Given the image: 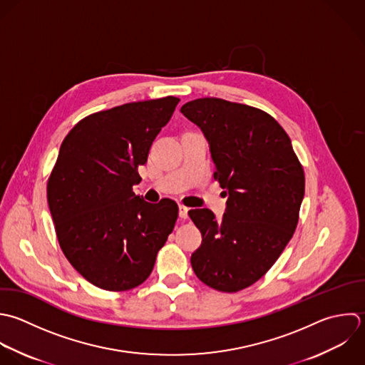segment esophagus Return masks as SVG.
Here are the masks:
<instances>
[{
    "mask_svg": "<svg viewBox=\"0 0 365 365\" xmlns=\"http://www.w3.org/2000/svg\"><path fill=\"white\" fill-rule=\"evenodd\" d=\"M187 212H189V207H186L185 205H179V216L180 219H186L187 217Z\"/></svg>",
    "mask_w": 365,
    "mask_h": 365,
    "instance_id": "obj_1",
    "label": "esophagus"
}]
</instances>
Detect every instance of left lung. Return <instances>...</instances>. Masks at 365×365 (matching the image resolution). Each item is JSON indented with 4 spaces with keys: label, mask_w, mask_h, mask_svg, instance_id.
<instances>
[{
    "label": "left lung",
    "mask_w": 365,
    "mask_h": 365,
    "mask_svg": "<svg viewBox=\"0 0 365 365\" xmlns=\"http://www.w3.org/2000/svg\"><path fill=\"white\" fill-rule=\"evenodd\" d=\"M180 112L209 142L213 176L227 196L219 220L206 207L189 210L202 233L190 263L200 282L235 293L262 279L293 237L304 172L289 135L257 108L200 98Z\"/></svg>",
    "instance_id": "left-lung-1"
}]
</instances>
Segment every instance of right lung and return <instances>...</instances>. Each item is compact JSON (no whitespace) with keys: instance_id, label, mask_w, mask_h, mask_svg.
<instances>
[{"instance_id":"obj_1","label":"right lung","mask_w":365,"mask_h":365,"mask_svg":"<svg viewBox=\"0 0 365 365\" xmlns=\"http://www.w3.org/2000/svg\"><path fill=\"white\" fill-rule=\"evenodd\" d=\"M179 101L166 96L89 115L59 148L46 186L56 237L72 267L99 289L142 284L175 227V200L153 205L132 186Z\"/></svg>"}]
</instances>
